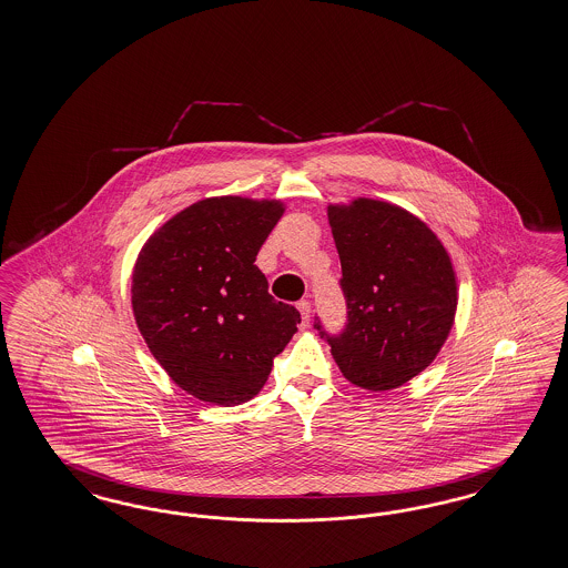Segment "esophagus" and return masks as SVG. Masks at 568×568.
<instances>
[{
  "mask_svg": "<svg viewBox=\"0 0 568 568\" xmlns=\"http://www.w3.org/2000/svg\"><path fill=\"white\" fill-rule=\"evenodd\" d=\"M297 311L302 315V329H306L308 323H311V302L308 300H300L297 302Z\"/></svg>",
  "mask_w": 568,
  "mask_h": 568,
  "instance_id": "34e87169",
  "label": "esophagus"
}]
</instances>
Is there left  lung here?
<instances>
[{
	"label": "left lung",
	"instance_id": "8db88e82",
	"mask_svg": "<svg viewBox=\"0 0 568 568\" xmlns=\"http://www.w3.org/2000/svg\"><path fill=\"white\" fill-rule=\"evenodd\" d=\"M341 255L346 323L329 334L346 381L367 390L402 386L432 364L456 311L453 262L425 222L395 204L359 199L329 206Z\"/></svg>",
	"mask_w": 568,
	"mask_h": 568
}]
</instances>
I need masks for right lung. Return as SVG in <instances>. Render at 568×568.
Listing matches in <instances>:
<instances>
[{
  "instance_id": "add662e5",
  "label": "right lung",
  "mask_w": 568,
  "mask_h": 568,
  "mask_svg": "<svg viewBox=\"0 0 568 568\" xmlns=\"http://www.w3.org/2000/svg\"><path fill=\"white\" fill-rule=\"evenodd\" d=\"M283 215L278 201L206 199L150 236L133 273L141 336L175 385L234 406L251 399L297 332L253 264Z\"/></svg>"
}]
</instances>
